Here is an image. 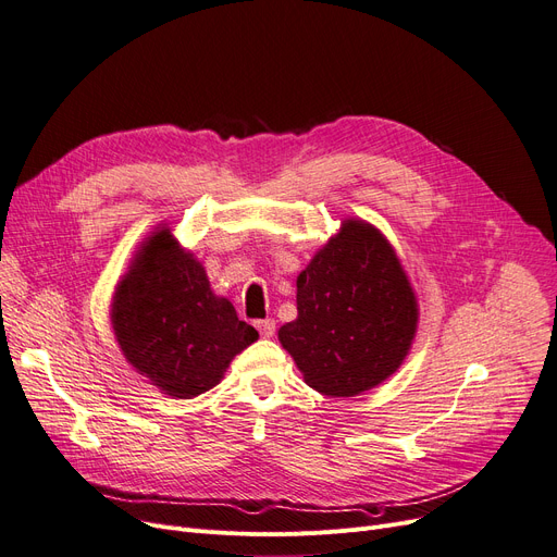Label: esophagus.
Wrapping results in <instances>:
<instances>
[{"mask_svg": "<svg viewBox=\"0 0 557 557\" xmlns=\"http://www.w3.org/2000/svg\"><path fill=\"white\" fill-rule=\"evenodd\" d=\"M256 329L262 337H272L274 331H276V322L274 320H258L256 322Z\"/></svg>", "mask_w": 557, "mask_h": 557, "instance_id": "1", "label": "esophagus"}]
</instances>
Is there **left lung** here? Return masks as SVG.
<instances>
[{
	"label": "left lung",
	"mask_w": 557,
	"mask_h": 557,
	"mask_svg": "<svg viewBox=\"0 0 557 557\" xmlns=\"http://www.w3.org/2000/svg\"><path fill=\"white\" fill-rule=\"evenodd\" d=\"M297 320L278 331L306 383L326 396H356L404 362L417 331V301L385 237L347 220L297 278Z\"/></svg>",
	"instance_id": "8db88e82"
}]
</instances>
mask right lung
Here are the masks:
<instances>
[{
	"label": "right lung",
	"instance_id": "right-lung-1",
	"mask_svg": "<svg viewBox=\"0 0 557 557\" xmlns=\"http://www.w3.org/2000/svg\"><path fill=\"white\" fill-rule=\"evenodd\" d=\"M113 329L126 360L176 399L215 387L231 358L258 339L170 231L151 237L117 285Z\"/></svg>",
	"mask_w": 557,
	"mask_h": 557
}]
</instances>
